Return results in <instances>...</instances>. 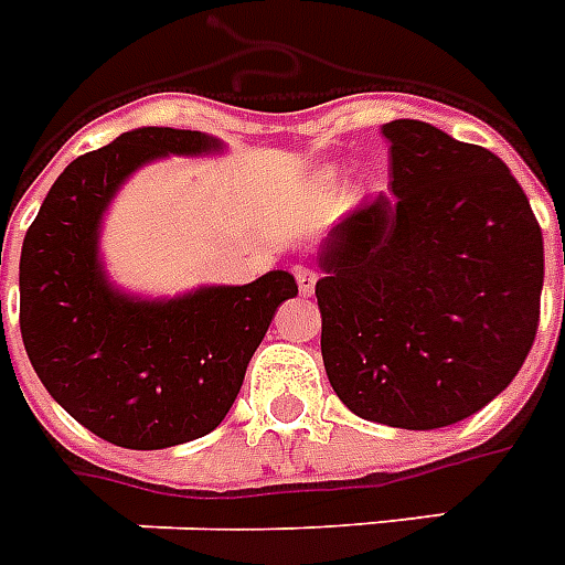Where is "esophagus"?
Masks as SVG:
<instances>
[{"mask_svg":"<svg viewBox=\"0 0 565 565\" xmlns=\"http://www.w3.org/2000/svg\"><path fill=\"white\" fill-rule=\"evenodd\" d=\"M296 284H299V294L311 296V294H315L317 275L311 269H305V266H299V269H296Z\"/></svg>","mask_w":565,"mask_h":565,"instance_id":"esophagus-1","label":"esophagus"}]
</instances>
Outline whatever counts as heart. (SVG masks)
<instances>
[{"instance_id":"b5f03b06","label":"heart","mask_w":565,"mask_h":565,"mask_svg":"<svg viewBox=\"0 0 565 565\" xmlns=\"http://www.w3.org/2000/svg\"><path fill=\"white\" fill-rule=\"evenodd\" d=\"M332 179H335L332 170H323V173H320V182H323V185H332Z\"/></svg>"}]
</instances>
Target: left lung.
<instances>
[{"label": "left lung", "mask_w": 565, "mask_h": 565, "mask_svg": "<svg viewBox=\"0 0 565 565\" xmlns=\"http://www.w3.org/2000/svg\"><path fill=\"white\" fill-rule=\"evenodd\" d=\"M392 191L320 245L317 305L335 395L367 422L431 431L524 365L545 281L542 230L509 167L416 119L383 125Z\"/></svg>", "instance_id": "1"}]
</instances>
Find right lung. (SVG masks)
Returning a JSON list of instances; mask_svg holds the SVG:
<instances>
[{
  "label": "right lung",
  "mask_w": 565,
  "mask_h": 565,
  "mask_svg": "<svg viewBox=\"0 0 565 565\" xmlns=\"http://www.w3.org/2000/svg\"><path fill=\"white\" fill-rule=\"evenodd\" d=\"M227 146L182 128H134L65 167L20 250V332L56 404L102 440L167 449L215 431L239 395L278 305L299 294L271 269L242 287L179 296L116 287L102 257L104 215L140 167Z\"/></svg>",
  "instance_id": "1"
}]
</instances>
